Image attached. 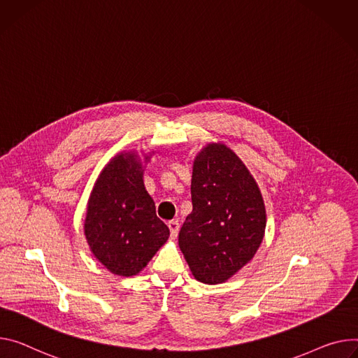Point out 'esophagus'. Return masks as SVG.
I'll return each mask as SVG.
<instances>
[{"label":"esophagus","instance_id":"obj_1","mask_svg":"<svg viewBox=\"0 0 358 358\" xmlns=\"http://www.w3.org/2000/svg\"><path fill=\"white\" fill-rule=\"evenodd\" d=\"M169 229H170V236L171 238H177L178 236V231H180V222L177 220H171L169 221Z\"/></svg>","mask_w":358,"mask_h":358}]
</instances>
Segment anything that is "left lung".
Masks as SVG:
<instances>
[{
  "label": "left lung",
  "mask_w": 358,
  "mask_h": 358,
  "mask_svg": "<svg viewBox=\"0 0 358 358\" xmlns=\"http://www.w3.org/2000/svg\"><path fill=\"white\" fill-rule=\"evenodd\" d=\"M191 201L180 250L197 281L225 282L251 262L264 238L262 191L230 147L210 143L192 162Z\"/></svg>",
  "instance_id": "8db88e82"
}]
</instances>
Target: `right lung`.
<instances>
[{
  "mask_svg": "<svg viewBox=\"0 0 358 358\" xmlns=\"http://www.w3.org/2000/svg\"><path fill=\"white\" fill-rule=\"evenodd\" d=\"M151 154L141 161L137 151L118 152L90 194L85 240L94 257L115 275H137L170 237L143 180V164Z\"/></svg>",
  "mask_w": 358,
  "mask_h": 358,
  "instance_id": "right-lung-1",
  "label": "right lung"
}]
</instances>
